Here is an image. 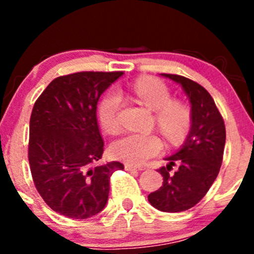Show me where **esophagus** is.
I'll use <instances>...</instances> for the list:
<instances>
[{"label": "esophagus", "mask_w": 254, "mask_h": 254, "mask_svg": "<svg viewBox=\"0 0 254 254\" xmlns=\"http://www.w3.org/2000/svg\"><path fill=\"white\" fill-rule=\"evenodd\" d=\"M125 170L127 171H142V167H137V166L130 165V163H125Z\"/></svg>", "instance_id": "1"}]
</instances>
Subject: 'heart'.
<instances>
[{
    "mask_svg": "<svg viewBox=\"0 0 254 254\" xmlns=\"http://www.w3.org/2000/svg\"><path fill=\"white\" fill-rule=\"evenodd\" d=\"M131 91L148 108L156 111V122L160 129L170 139L181 136L190 124V112L179 101H172V93L167 84L160 78H137ZM122 98L117 92H108L98 104L101 125L108 132L117 131L120 125L119 113ZM162 148L161 139L155 134L127 132L114 140L111 145L113 157L131 165H141L146 160L157 155Z\"/></svg>",
    "mask_w": 254,
    "mask_h": 254,
    "instance_id": "obj_1",
    "label": "heart"
}]
</instances>
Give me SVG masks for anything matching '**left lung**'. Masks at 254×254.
<instances>
[{
  "label": "left lung",
  "mask_w": 254,
  "mask_h": 254,
  "mask_svg": "<svg viewBox=\"0 0 254 254\" xmlns=\"http://www.w3.org/2000/svg\"><path fill=\"white\" fill-rule=\"evenodd\" d=\"M162 76L182 84L189 97L191 127L181 150L166 158L170 163L158 170L163 186L148 194V201L161 211L181 212L196 205L219 175L226 129L214 99L203 86L184 76Z\"/></svg>",
  "instance_id": "1"
}]
</instances>
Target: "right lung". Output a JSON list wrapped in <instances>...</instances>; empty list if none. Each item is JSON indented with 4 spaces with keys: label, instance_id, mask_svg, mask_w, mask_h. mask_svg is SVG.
<instances>
[{
    "label": "right lung",
    "instance_id": "obj_1",
    "mask_svg": "<svg viewBox=\"0 0 254 254\" xmlns=\"http://www.w3.org/2000/svg\"><path fill=\"white\" fill-rule=\"evenodd\" d=\"M123 75L83 72L50 82L33 107L28 160L48 206L70 219H88L106 206L109 181L120 162L98 165L104 142L97 122L101 94Z\"/></svg>",
    "mask_w": 254,
    "mask_h": 254
}]
</instances>
